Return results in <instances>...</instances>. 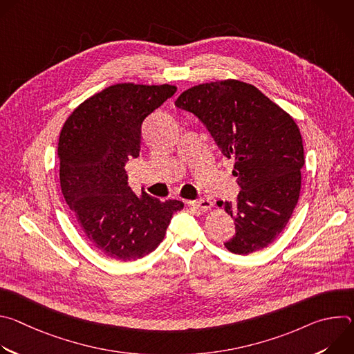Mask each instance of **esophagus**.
Instances as JSON below:
<instances>
[{"label": "esophagus", "mask_w": 354, "mask_h": 354, "mask_svg": "<svg viewBox=\"0 0 354 354\" xmlns=\"http://www.w3.org/2000/svg\"><path fill=\"white\" fill-rule=\"evenodd\" d=\"M189 206L205 212V210H209L210 207H213V201L209 200V198H198V200L189 201Z\"/></svg>", "instance_id": "obj_1"}]
</instances>
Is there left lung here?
<instances>
[{"mask_svg":"<svg viewBox=\"0 0 354 354\" xmlns=\"http://www.w3.org/2000/svg\"><path fill=\"white\" fill-rule=\"evenodd\" d=\"M175 106L194 115L223 156L235 160L236 201H218L235 218L225 248L249 255L272 243L299 197L304 147L292 118L257 86L236 80L196 85Z\"/></svg>","mask_w":354,"mask_h":354,"instance_id":"obj_1","label":"left lung"}]
</instances>
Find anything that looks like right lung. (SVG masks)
<instances>
[{
  "label": "right lung",
  "instance_id": "1",
  "mask_svg": "<svg viewBox=\"0 0 354 354\" xmlns=\"http://www.w3.org/2000/svg\"><path fill=\"white\" fill-rule=\"evenodd\" d=\"M176 92L174 85L116 84L81 104L59 140L63 196L86 239L111 259L130 262L164 239L179 200L160 201L127 186L124 167L141 148V124Z\"/></svg>",
  "mask_w": 354,
  "mask_h": 354
}]
</instances>
